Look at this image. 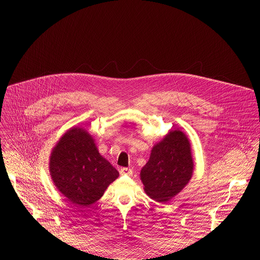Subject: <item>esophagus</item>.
<instances>
[{"label":"esophagus","mask_w":260,"mask_h":260,"mask_svg":"<svg viewBox=\"0 0 260 260\" xmlns=\"http://www.w3.org/2000/svg\"><path fill=\"white\" fill-rule=\"evenodd\" d=\"M120 174L121 175H132L133 174V171L131 170V169H128V168H121L120 169Z\"/></svg>","instance_id":"1"}]
</instances>
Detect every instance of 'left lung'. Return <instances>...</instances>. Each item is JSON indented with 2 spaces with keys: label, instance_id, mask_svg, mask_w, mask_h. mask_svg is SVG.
I'll return each mask as SVG.
<instances>
[{
  "label": "left lung",
  "instance_id": "left-lung-1",
  "mask_svg": "<svg viewBox=\"0 0 260 260\" xmlns=\"http://www.w3.org/2000/svg\"><path fill=\"white\" fill-rule=\"evenodd\" d=\"M194 163L186 136L180 131H171L156 144L151 157L141 170L144 190L152 199L166 202L178 194L188 183Z\"/></svg>",
  "mask_w": 260,
  "mask_h": 260
}]
</instances>
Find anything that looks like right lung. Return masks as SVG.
<instances>
[{
    "label": "right lung",
    "instance_id": "obj_1",
    "mask_svg": "<svg viewBox=\"0 0 260 260\" xmlns=\"http://www.w3.org/2000/svg\"><path fill=\"white\" fill-rule=\"evenodd\" d=\"M49 165L54 185L77 208L99 200L119 176L99 154L91 136L81 127L66 132L54 146Z\"/></svg>",
    "mask_w": 260,
    "mask_h": 260
}]
</instances>
